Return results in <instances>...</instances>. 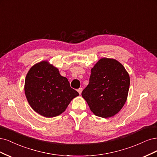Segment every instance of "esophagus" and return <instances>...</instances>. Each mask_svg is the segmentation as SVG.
I'll use <instances>...</instances> for the list:
<instances>
[{
	"label": "esophagus",
	"instance_id": "obj_1",
	"mask_svg": "<svg viewBox=\"0 0 157 157\" xmlns=\"http://www.w3.org/2000/svg\"><path fill=\"white\" fill-rule=\"evenodd\" d=\"M82 90H83V89H82V88H79V89H78V92L79 93V94H82Z\"/></svg>",
	"mask_w": 157,
	"mask_h": 157
}]
</instances>
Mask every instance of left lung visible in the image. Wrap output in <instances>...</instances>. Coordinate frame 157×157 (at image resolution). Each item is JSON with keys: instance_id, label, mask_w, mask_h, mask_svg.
<instances>
[{"instance_id": "1", "label": "left lung", "mask_w": 157, "mask_h": 157, "mask_svg": "<svg viewBox=\"0 0 157 157\" xmlns=\"http://www.w3.org/2000/svg\"><path fill=\"white\" fill-rule=\"evenodd\" d=\"M90 72L82 97L95 115L112 117L122 109L127 99L129 74L118 60L105 57L100 59Z\"/></svg>"}]
</instances>
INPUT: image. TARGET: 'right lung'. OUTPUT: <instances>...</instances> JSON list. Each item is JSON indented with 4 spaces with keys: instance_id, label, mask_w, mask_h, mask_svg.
Returning a JSON list of instances; mask_svg holds the SVG:
<instances>
[{
    "instance_id": "right-lung-1",
    "label": "right lung",
    "mask_w": 157,
    "mask_h": 157,
    "mask_svg": "<svg viewBox=\"0 0 157 157\" xmlns=\"http://www.w3.org/2000/svg\"><path fill=\"white\" fill-rule=\"evenodd\" d=\"M25 93L33 109L45 117L63 113L79 93L70 87L67 78L48 60L33 65L25 80Z\"/></svg>"
}]
</instances>
